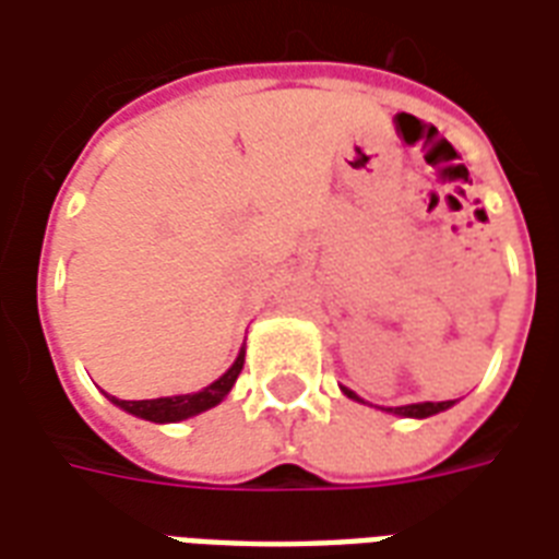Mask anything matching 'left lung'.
Instances as JSON below:
<instances>
[{"instance_id":"left-lung-1","label":"left lung","mask_w":559,"mask_h":559,"mask_svg":"<svg viewBox=\"0 0 559 559\" xmlns=\"http://www.w3.org/2000/svg\"><path fill=\"white\" fill-rule=\"evenodd\" d=\"M345 393H348V396L352 399H357L352 393V390H345ZM452 402H423V405H402V408H390L393 411V414H402V417H431V414H438V411H447L450 408Z\"/></svg>"}]
</instances>
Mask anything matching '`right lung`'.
Wrapping results in <instances>:
<instances>
[{
    "instance_id": "right-lung-1",
    "label": "right lung",
    "mask_w": 559,
    "mask_h": 559,
    "mask_svg": "<svg viewBox=\"0 0 559 559\" xmlns=\"http://www.w3.org/2000/svg\"><path fill=\"white\" fill-rule=\"evenodd\" d=\"M240 369H243V352L238 354V360L231 364V369L223 378H217L214 384L199 390V393H187V396H166V399H142V402H128V399H116L118 408H124L133 417L151 419V423H178V419L193 417V414H202V411L214 408L223 399L229 396V390L238 381Z\"/></svg>"
}]
</instances>
